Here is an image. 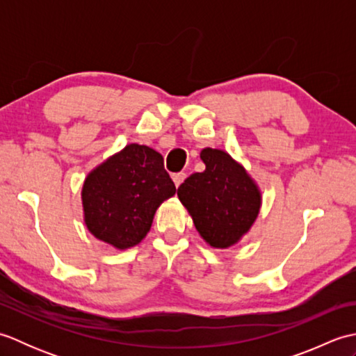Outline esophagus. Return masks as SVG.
Listing matches in <instances>:
<instances>
[{"label":"esophagus","instance_id":"34e87169","mask_svg":"<svg viewBox=\"0 0 356 356\" xmlns=\"http://www.w3.org/2000/svg\"><path fill=\"white\" fill-rule=\"evenodd\" d=\"M185 177H186V174H185V172L172 174V182H174V185H176V186L179 188V186H180V184H182L184 180H185Z\"/></svg>","mask_w":356,"mask_h":356}]
</instances>
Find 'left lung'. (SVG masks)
Instances as JSON below:
<instances>
[{"label":"left lung","instance_id":"left-lung-1","mask_svg":"<svg viewBox=\"0 0 356 356\" xmlns=\"http://www.w3.org/2000/svg\"><path fill=\"white\" fill-rule=\"evenodd\" d=\"M200 159L205 171L191 174L179 186V200L211 248L228 249L251 231L261 208V191L226 151L203 148Z\"/></svg>","mask_w":356,"mask_h":356}]
</instances>
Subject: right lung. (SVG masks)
<instances>
[{
  "label": "right lung",
  "mask_w": 356,
  "mask_h": 356,
  "mask_svg": "<svg viewBox=\"0 0 356 356\" xmlns=\"http://www.w3.org/2000/svg\"><path fill=\"white\" fill-rule=\"evenodd\" d=\"M176 194L156 149L128 143L87 174L81 199L93 236L119 251L145 238L157 208Z\"/></svg>",
  "instance_id": "right-lung-1"
}]
</instances>
